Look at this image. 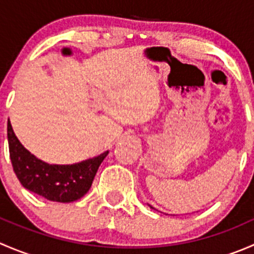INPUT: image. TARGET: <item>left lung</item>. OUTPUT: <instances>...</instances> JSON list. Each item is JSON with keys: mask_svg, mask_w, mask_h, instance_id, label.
Instances as JSON below:
<instances>
[{"mask_svg": "<svg viewBox=\"0 0 254 254\" xmlns=\"http://www.w3.org/2000/svg\"><path fill=\"white\" fill-rule=\"evenodd\" d=\"M150 207H152V206H151V205H150Z\"/></svg>", "mask_w": 254, "mask_h": 254, "instance_id": "left-lung-1", "label": "left lung"}]
</instances>
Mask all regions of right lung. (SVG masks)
<instances>
[{"mask_svg":"<svg viewBox=\"0 0 254 254\" xmlns=\"http://www.w3.org/2000/svg\"><path fill=\"white\" fill-rule=\"evenodd\" d=\"M9 157L20 184L28 190L58 203H71L89 190L99 166L109 153L104 151L96 157L72 163L50 165L35 157L20 143L12 125L7 127Z\"/></svg>","mask_w":254,"mask_h":254,"instance_id":"1","label":"right lung"}]
</instances>
